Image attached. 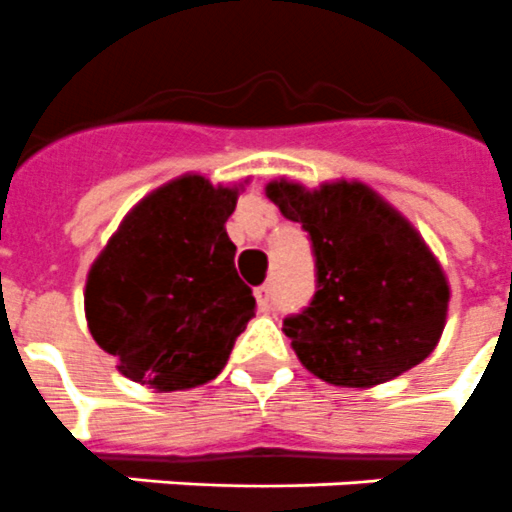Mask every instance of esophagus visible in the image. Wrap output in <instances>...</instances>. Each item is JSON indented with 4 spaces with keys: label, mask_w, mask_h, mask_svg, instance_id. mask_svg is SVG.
Wrapping results in <instances>:
<instances>
[{
    "label": "esophagus",
    "mask_w": 512,
    "mask_h": 512,
    "mask_svg": "<svg viewBox=\"0 0 512 512\" xmlns=\"http://www.w3.org/2000/svg\"><path fill=\"white\" fill-rule=\"evenodd\" d=\"M255 299L260 312H270V309H273V289H270V286H260V289H255Z\"/></svg>",
    "instance_id": "1"
}]
</instances>
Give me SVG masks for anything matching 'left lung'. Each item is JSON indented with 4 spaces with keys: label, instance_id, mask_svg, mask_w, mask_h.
I'll return each instance as SVG.
<instances>
[{
    "label": "left lung",
    "instance_id": "obj_1",
    "mask_svg": "<svg viewBox=\"0 0 512 512\" xmlns=\"http://www.w3.org/2000/svg\"><path fill=\"white\" fill-rule=\"evenodd\" d=\"M302 223L315 257V294L283 320L299 362L330 385L367 388L424 362L445 325L448 281L411 229L364 184H268Z\"/></svg>",
    "mask_w": 512,
    "mask_h": 512
}]
</instances>
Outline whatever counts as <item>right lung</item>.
Instances as JSON below:
<instances>
[{"label":"right lung","instance_id":"right-lung-1","mask_svg":"<svg viewBox=\"0 0 512 512\" xmlns=\"http://www.w3.org/2000/svg\"><path fill=\"white\" fill-rule=\"evenodd\" d=\"M236 192L182 176L124 218L88 273L90 336L119 372L158 390L213 380L255 317L226 221Z\"/></svg>","mask_w":512,"mask_h":512}]
</instances>
